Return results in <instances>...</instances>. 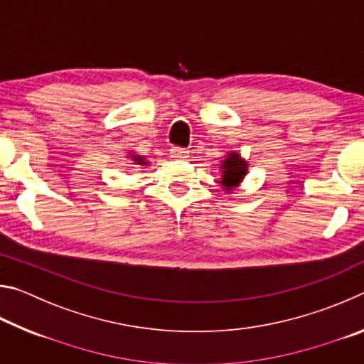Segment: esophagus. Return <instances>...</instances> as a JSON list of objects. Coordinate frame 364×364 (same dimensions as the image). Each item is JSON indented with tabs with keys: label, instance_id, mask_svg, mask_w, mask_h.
Segmentation results:
<instances>
[{
	"label": "esophagus",
	"instance_id": "1",
	"mask_svg": "<svg viewBox=\"0 0 364 364\" xmlns=\"http://www.w3.org/2000/svg\"><path fill=\"white\" fill-rule=\"evenodd\" d=\"M170 154H171V157H175V159H186V157H189V151L184 149V147H171Z\"/></svg>",
	"mask_w": 364,
	"mask_h": 364
}]
</instances>
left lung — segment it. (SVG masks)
<instances>
[{"label":"left lung","mask_w":364,"mask_h":364,"mask_svg":"<svg viewBox=\"0 0 364 364\" xmlns=\"http://www.w3.org/2000/svg\"><path fill=\"white\" fill-rule=\"evenodd\" d=\"M221 168H223V178H221V183H223L226 188H231L234 184H237L242 180L244 175L247 173L245 162H242V160L239 159L237 154H230V157L225 160L223 165H221Z\"/></svg>","instance_id":"obj_1"}]
</instances>
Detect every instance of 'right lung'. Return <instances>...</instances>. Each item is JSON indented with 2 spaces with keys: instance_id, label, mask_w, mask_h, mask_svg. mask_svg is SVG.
Masks as SVG:
<instances>
[{
  "instance_id": "obj_1",
  "label": "right lung",
  "mask_w": 364,
  "mask_h": 364,
  "mask_svg": "<svg viewBox=\"0 0 364 364\" xmlns=\"http://www.w3.org/2000/svg\"><path fill=\"white\" fill-rule=\"evenodd\" d=\"M134 160H136V162H138V164H141V165H143V164H146V162H144V160H143V159H139V157H134Z\"/></svg>"
}]
</instances>
